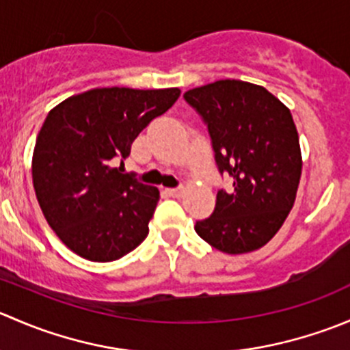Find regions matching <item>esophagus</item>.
<instances>
[{
  "instance_id": "34e87169",
  "label": "esophagus",
  "mask_w": 350,
  "mask_h": 350,
  "mask_svg": "<svg viewBox=\"0 0 350 350\" xmlns=\"http://www.w3.org/2000/svg\"><path fill=\"white\" fill-rule=\"evenodd\" d=\"M165 191H167V195L172 198H181L183 193H185V189L183 188H167Z\"/></svg>"
}]
</instances>
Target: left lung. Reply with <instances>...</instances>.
Segmentation results:
<instances>
[{"label": "left lung", "mask_w": 350, "mask_h": 350, "mask_svg": "<svg viewBox=\"0 0 350 350\" xmlns=\"http://www.w3.org/2000/svg\"><path fill=\"white\" fill-rule=\"evenodd\" d=\"M185 100L208 125L220 172L234 179L196 234L220 252H254L278 234L296 200L303 161L291 111L266 88L239 79L189 90Z\"/></svg>", "instance_id": "1"}]
</instances>
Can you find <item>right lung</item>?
<instances>
[{
	"label": "right lung",
	"instance_id": "obj_1",
	"mask_svg": "<svg viewBox=\"0 0 350 350\" xmlns=\"http://www.w3.org/2000/svg\"><path fill=\"white\" fill-rule=\"evenodd\" d=\"M179 94V88H94L49 111L35 142L31 179L45 220L77 256L109 262L147 237L159 189L115 164Z\"/></svg>",
	"mask_w": 350,
	"mask_h": 350
}]
</instances>
